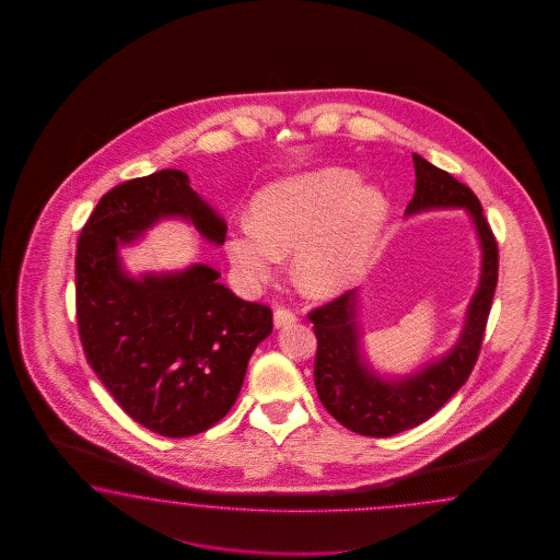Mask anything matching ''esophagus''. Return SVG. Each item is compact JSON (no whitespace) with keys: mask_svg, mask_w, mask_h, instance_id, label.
Returning a JSON list of instances; mask_svg holds the SVG:
<instances>
[{"mask_svg":"<svg viewBox=\"0 0 560 560\" xmlns=\"http://www.w3.org/2000/svg\"><path fill=\"white\" fill-rule=\"evenodd\" d=\"M296 322V314L290 312V310L278 308L275 312V326L276 328H285V326H292Z\"/></svg>","mask_w":560,"mask_h":560,"instance_id":"obj_1","label":"esophagus"}]
</instances>
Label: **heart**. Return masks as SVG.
<instances>
[{
    "label": "heart",
    "mask_w": 560,
    "mask_h": 560,
    "mask_svg": "<svg viewBox=\"0 0 560 560\" xmlns=\"http://www.w3.org/2000/svg\"><path fill=\"white\" fill-rule=\"evenodd\" d=\"M388 220V200L345 167H322L266 186L252 222L228 232V260L246 284H264L294 250L298 280L314 294L357 284Z\"/></svg>",
    "instance_id": "b5f03b06"
}]
</instances>
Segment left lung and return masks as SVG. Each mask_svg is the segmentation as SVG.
I'll use <instances>...</instances> for the list:
<instances>
[{
  "instance_id": "obj_1",
  "label": "left lung",
  "mask_w": 560,
  "mask_h": 560,
  "mask_svg": "<svg viewBox=\"0 0 560 560\" xmlns=\"http://www.w3.org/2000/svg\"><path fill=\"white\" fill-rule=\"evenodd\" d=\"M417 184L405 215L463 208L480 248V278L466 306L465 324L444 354L406 374H388L370 364L358 320V290L310 312L318 352L314 382L322 405L342 427L362 436L386 439L434 417L463 388L475 369L488 312L499 280V248L482 206L465 184L412 154Z\"/></svg>"
}]
</instances>
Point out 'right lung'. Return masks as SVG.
Here are the masks:
<instances>
[{"instance_id":"right-lung-1","label":"right lung","mask_w":560,"mask_h":560,"mask_svg":"<svg viewBox=\"0 0 560 560\" xmlns=\"http://www.w3.org/2000/svg\"><path fill=\"white\" fill-rule=\"evenodd\" d=\"M162 220H184L214 246L226 240L224 218L182 170L124 182L78 240L75 306L85 358L121 410L160 436L186 439L230 412L272 312L236 296L206 264L130 275L119 250Z\"/></svg>"}]
</instances>
